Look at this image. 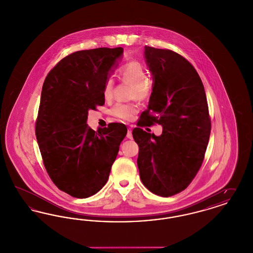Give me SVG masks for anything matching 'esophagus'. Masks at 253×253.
Instances as JSON below:
<instances>
[{
	"label": "esophagus",
	"mask_w": 253,
	"mask_h": 253,
	"mask_svg": "<svg viewBox=\"0 0 253 253\" xmlns=\"http://www.w3.org/2000/svg\"><path fill=\"white\" fill-rule=\"evenodd\" d=\"M127 138H129V139H132V129L131 128H129L128 129V132H127Z\"/></svg>",
	"instance_id": "esophagus-1"
}]
</instances>
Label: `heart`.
<instances>
[{
    "mask_svg": "<svg viewBox=\"0 0 253 253\" xmlns=\"http://www.w3.org/2000/svg\"><path fill=\"white\" fill-rule=\"evenodd\" d=\"M120 79L122 83L132 85L130 98H135L140 101L147 100L152 94L153 85L148 80V74L144 66L138 61H130L124 64L120 70ZM114 94V81L107 79L103 84L102 95L105 99H111ZM137 112V106L134 103H117L111 114L121 121H131L133 115Z\"/></svg>",
    "mask_w": 253,
    "mask_h": 253,
    "instance_id": "obj_1",
    "label": "heart"
}]
</instances>
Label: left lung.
Returning a JSON list of instances; mask_svg holds the SVG:
<instances>
[{
    "label": "left lung",
    "instance_id": "1",
    "mask_svg": "<svg viewBox=\"0 0 253 253\" xmlns=\"http://www.w3.org/2000/svg\"><path fill=\"white\" fill-rule=\"evenodd\" d=\"M154 86L148 109L132 137L138 145L137 166L145 187L169 197L184 191L202 165L211 134L204 85L193 65L179 54L145 46ZM157 123V137L140 126Z\"/></svg>",
    "mask_w": 253,
    "mask_h": 253
}]
</instances>
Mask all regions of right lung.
Instances as JSON below:
<instances>
[{
    "label": "right lung",
    "instance_id": "right-lung-1",
    "mask_svg": "<svg viewBox=\"0 0 253 253\" xmlns=\"http://www.w3.org/2000/svg\"><path fill=\"white\" fill-rule=\"evenodd\" d=\"M122 54V47L77 51L58 62L42 85L37 141L50 178L73 197L102 189L126 136L122 123L96 132L86 123L88 111L104 104L103 84Z\"/></svg>",
    "mask_w": 253,
    "mask_h": 253
}]
</instances>
